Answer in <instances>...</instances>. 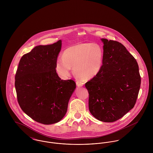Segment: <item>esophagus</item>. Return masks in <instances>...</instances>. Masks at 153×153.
I'll return each mask as SVG.
<instances>
[{
  "mask_svg": "<svg viewBox=\"0 0 153 153\" xmlns=\"http://www.w3.org/2000/svg\"><path fill=\"white\" fill-rule=\"evenodd\" d=\"M76 84L77 85V87H82L84 85V83L81 81H76Z\"/></svg>",
  "mask_w": 153,
  "mask_h": 153,
  "instance_id": "esophagus-1",
  "label": "esophagus"
}]
</instances>
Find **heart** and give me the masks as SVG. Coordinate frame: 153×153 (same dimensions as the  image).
Returning a JSON list of instances; mask_svg holds the SVG:
<instances>
[{"instance_id": "b5f03b06", "label": "heart", "mask_w": 153, "mask_h": 153, "mask_svg": "<svg viewBox=\"0 0 153 153\" xmlns=\"http://www.w3.org/2000/svg\"><path fill=\"white\" fill-rule=\"evenodd\" d=\"M104 52L97 44L81 43L71 46L64 51L62 58H57L55 71L62 79L71 74L72 68L79 78L92 79L101 71L103 64Z\"/></svg>"}]
</instances>
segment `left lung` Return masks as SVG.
I'll return each instance as SVG.
<instances>
[{"label": "left lung", "mask_w": 153, "mask_h": 153, "mask_svg": "<svg viewBox=\"0 0 153 153\" xmlns=\"http://www.w3.org/2000/svg\"><path fill=\"white\" fill-rule=\"evenodd\" d=\"M104 58L100 72L85 84L89 110L97 120L114 122L134 107L141 85L135 59L123 44L101 39Z\"/></svg>", "instance_id": "1"}]
</instances>
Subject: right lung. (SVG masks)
<instances>
[{"instance_id": "add662e5", "label": "right lung", "mask_w": 153, "mask_h": 153, "mask_svg": "<svg viewBox=\"0 0 153 153\" xmlns=\"http://www.w3.org/2000/svg\"><path fill=\"white\" fill-rule=\"evenodd\" d=\"M61 47V40L35 46L21 58L15 75V86L22 111L45 125L64 118L76 88L73 80H62L55 71Z\"/></svg>"}]
</instances>
